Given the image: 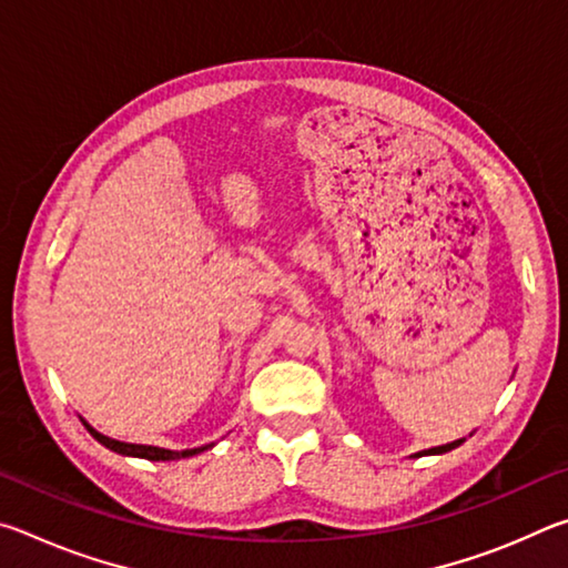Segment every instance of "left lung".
Instances as JSON below:
<instances>
[{"mask_svg":"<svg viewBox=\"0 0 568 568\" xmlns=\"http://www.w3.org/2000/svg\"><path fill=\"white\" fill-rule=\"evenodd\" d=\"M464 444V438L460 440H454V444H446V446H436V448H428V450H420L418 456H428V454H446V450H450V448H456V446H460Z\"/></svg>","mask_w":568,"mask_h":568,"instance_id":"8db88e82","label":"left lung"}]
</instances>
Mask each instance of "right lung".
<instances>
[{"instance_id":"1","label":"right lung","mask_w":568,"mask_h":568,"mask_svg":"<svg viewBox=\"0 0 568 568\" xmlns=\"http://www.w3.org/2000/svg\"><path fill=\"white\" fill-rule=\"evenodd\" d=\"M88 426V423H84ZM90 434L100 440L102 446H108L110 450H118V454L122 456H138V458H148V460H178V458H190L200 454V450H205L207 446L203 448H190V450H168V448H158V446H140V444H122V440H114V438H108L102 436L94 430L92 426H88Z\"/></svg>"}]
</instances>
